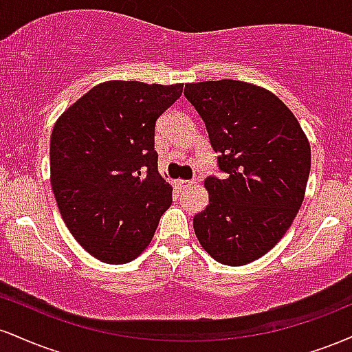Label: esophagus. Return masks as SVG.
Masks as SVG:
<instances>
[{"mask_svg": "<svg viewBox=\"0 0 352 352\" xmlns=\"http://www.w3.org/2000/svg\"><path fill=\"white\" fill-rule=\"evenodd\" d=\"M195 185V182L193 180H177V187L180 190H187L190 187H193Z\"/></svg>", "mask_w": 352, "mask_h": 352, "instance_id": "esophagus-1", "label": "esophagus"}]
</instances>
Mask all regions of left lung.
<instances>
[{
	"label": "left lung",
	"instance_id": "8db88e82",
	"mask_svg": "<svg viewBox=\"0 0 352 352\" xmlns=\"http://www.w3.org/2000/svg\"><path fill=\"white\" fill-rule=\"evenodd\" d=\"M223 179L208 177V205L193 217L200 245L218 263L241 266L268 253L298 215L311 168L300 122L273 92L243 80L187 84Z\"/></svg>",
	"mask_w": 352,
	"mask_h": 352
}]
</instances>
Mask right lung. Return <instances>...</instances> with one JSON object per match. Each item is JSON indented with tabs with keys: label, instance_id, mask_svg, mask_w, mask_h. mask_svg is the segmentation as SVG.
<instances>
[{
	"label": "right lung",
	"instance_id": "1",
	"mask_svg": "<svg viewBox=\"0 0 352 352\" xmlns=\"http://www.w3.org/2000/svg\"><path fill=\"white\" fill-rule=\"evenodd\" d=\"M184 84L107 80L56 120L51 185L64 223L104 263L135 260L151 243L172 187L157 168L155 122Z\"/></svg>",
	"mask_w": 352,
	"mask_h": 352
}]
</instances>
